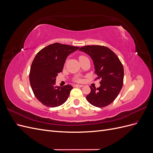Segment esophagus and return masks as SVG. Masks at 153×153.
I'll use <instances>...</instances> for the list:
<instances>
[{"label":"esophagus","mask_w":153,"mask_h":153,"mask_svg":"<svg viewBox=\"0 0 153 153\" xmlns=\"http://www.w3.org/2000/svg\"><path fill=\"white\" fill-rule=\"evenodd\" d=\"M74 87H82L83 85H77V84H76V85H74Z\"/></svg>","instance_id":"esophagus-1"}]
</instances>
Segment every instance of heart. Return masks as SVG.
Returning <instances> with one entry per match:
<instances>
[{
    "label": "heart",
    "instance_id": "heart-1",
    "mask_svg": "<svg viewBox=\"0 0 153 153\" xmlns=\"http://www.w3.org/2000/svg\"><path fill=\"white\" fill-rule=\"evenodd\" d=\"M83 57H84V56H82H82H80V57H79V60H80V59L83 58ZM73 80L75 81V82H82V78H80V77H78V76H76V77L74 78Z\"/></svg>",
    "mask_w": 153,
    "mask_h": 153
}]
</instances>
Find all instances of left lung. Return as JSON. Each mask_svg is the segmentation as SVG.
<instances>
[{"label": "left lung", "mask_w": 153, "mask_h": 153, "mask_svg": "<svg viewBox=\"0 0 153 153\" xmlns=\"http://www.w3.org/2000/svg\"><path fill=\"white\" fill-rule=\"evenodd\" d=\"M79 50L90 55L97 75L95 80H100V87H90L91 92L86 96L87 101L96 107L109 105L123 87L124 68L121 62L112 50L105 46L87 45Z\"/></svg>", "instance_id": "left-lung-1"}]
</instances>
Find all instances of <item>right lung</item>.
<instances>
[{
	"label": "right lung",
	"mask_w": 153,
	"mask_h": 153,
	"mask_svg": "<svg viewBox=\"0 0 153 153\" xmlns=\"http://www.w3.org/2000/svg\"><path fill=\"white\" fill-rule=\"evenodd\" d=\"M79 47L55 43L41 49L31 64L29 80L36 98L48 107H56L67 100L71 85L55 86V77L62 72L68 55Z\"/></svg>",
	"instance_id": "1"
}]
</instances>
